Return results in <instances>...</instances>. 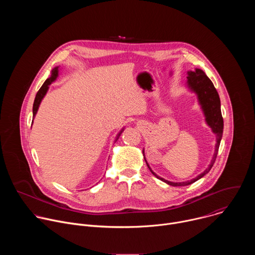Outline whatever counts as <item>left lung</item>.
<instances>
[{"mask_svg": "<svg viewBox=\"0 0 255 255\" xmlns=\"http://www.w3.org/2000/svg\"><path fill=\"white\" fill-rule=\"evenodd\" d=\"M188 75H189L188 76V86L190 87V89L192 91H194L198 95V99H199L200 105L202 106V109L204 111L207 124L212 128V131L217 136V143H216L215 153H214L213 159H212L209 167L204 172H202L200 175H198L196 178L189 180V181H184V183H172V181H168L162 177H159L157 174H155L151 170L148 163L146 162L150 171L157 178L161 179L162 181H164V183H166L167 185L172 186V187H181V186L191 185V184L195 183V181H197L198 179H200L201 177H203L205 174H207L211 170V168L216 160L218 150H219L220 142H221V138H222V134H223V127H224L223 117H222V113H221V103H220L219 94H218V92L215 89L211 80L205 75V72L202 69H199V68H196L195 71H189ZM144 159H145V157H144ZM145 161H146V159H145Z\"/></svg>", "mask_w": 255, "mask_h": 255, "instance_id": "1", "label": "left lung"}]
</instances>
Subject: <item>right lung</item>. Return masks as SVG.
I'll list each match as a JSON object with an SVG mask.
<instances>
[{"label":"right lung","mask_w":255,"mask_h":255,"mask_svg":"<svg viewBox=\"0 0 255 255\" xmlns=\"http://www.w3.org/2000/svg\"><path fill=\"white\" fill-rule=\"evenodd\" d=\"M57 76H58V66H57V67H54V68L52 69V71H51V77L48 78V79L45 81V83H44V84L42 85V87L39 89V91L37 92V94H36V97H35V100H34V104H33V117H35L36 113H37L39 105H40V103H41L43 97L45 96L46 92L48 91L49 85H50L52 82H54V81L56 80ZM32 122H33V121H32ZM121 132H122V131H121ZM121 132L119 133V135L121 134Z\"/></svg>","instance_id":"1"}]
</instances>
